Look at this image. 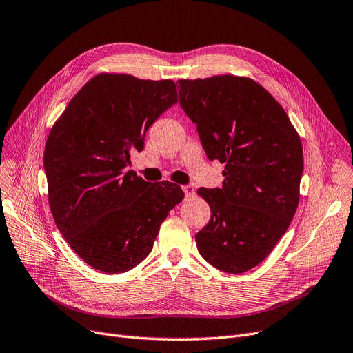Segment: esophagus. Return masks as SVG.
I'll use <instances>...</instances> for the list:
<instances>
[{
    "label": "esophagus",
    "mask_w": 353,
    "mask_h": 353,
    "mask_svg": "<svg viewBox=\"0 0 353 353\" xmlns=\"http://www.w3.org/2000/svg\"><path fill=\"white\" fill-rule=\"evenodd\" d=\"M181 189H183V192L186 193V196H192V194L194 193L193 185H185V186H181Z\"/></svg>",
    "instance_id": "1"
}]
</instances>
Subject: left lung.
<instances>
[{
  "instance_id": "1",
  "label": "left lung",
  "mask_w": 353,
  "mask_h": 353,
  "mask_svg": "<svg viewBox=\"0 0 353 353\" xmlns=\"http://www.w3.org/2000/svg\"><path fill=\"white\" fill-rule=\"evenodd\" d=\"M180 106L196 125L211 161L225 164L223 188L198 190L211 219L198 234L214 268L257 266L288 230L299 201L303 145L281 104L252 78L180 80Z\"/></svg>"
}]
</instances>
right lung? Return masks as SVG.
<instances>
[{
  "label": "right lung",
  "mask_w": 353,
  "mask_h": 353,
  "mask_svg": "<svg viewBox=\"0 0 353 353\" xmlns=\"http://www.w3.org/2000/svg\"><path fill=\"white\" fill-rule=\"evenodd\" d=\"M177 103L172 80L99 74L72 97L46 141L49 206L71 249L104 273H123L151 250L185 193L126 170L147 130Z\"/></svg>",
  "instance_id": "1"
}]
</instances>
